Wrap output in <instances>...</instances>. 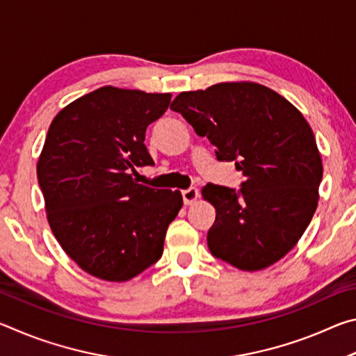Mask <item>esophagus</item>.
Here are the masks:
<instances>
[{
	"label": "esophagus",
	"mask_w": 356,
	"mask_h": 356,
	"mask_svg": "<svg viewBox=\"0 0 356 356\" xmlns=\"http://www.w3.org/2000/svg\"><path fill=\"white\" fill-rule=\"evenodd\" d=\"M182 197L186 206H191V204H195L197 201V197H200V191H197L195 186H191V188H186L182 191Z\"/></svg>",
	"instance_id": "esophagus-1"
}]
</instances>
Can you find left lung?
I'll return each mask as SVG.
<instances>
[{"instance_id":"obj_1","label":"left lung","mask_w":356,"mask_h":356,"mask_svg":"<svg viewBox=\"0 0 356 356\" xmlns=\"http://www.w3.org/2000/svg\"><path fill=\"white\" fill-rule=\"evenodd\" d=\"M171 110L213 144L216 159L234 161L245 177L238 191L213 184L202 188L216 210L207 234L210 252L245 272L278 262L311 222L323 174L303 114L252 81L180 92Z\"/></svg>"}]
</instances>
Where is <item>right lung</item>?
I'll use <instances>...</instances> for the list:
<instances>
[{
	"label": "right lung",
	"instance_id": "add662e5",
	"mask_svg": "<svg viewBox=\"0 0 356 356\" xmlns=\"http://www.w3.org/2000/svg\"><path fill=\"white\" fill-rule=\"evenodd\" d=\"M171 94L104 86L59 111L38 161L47 220L72 261L95 278H135L163 254L184 201L131 177L154 165L144 138Z\"/></svg>",
	"mask_w": 356,
	"mask_h": 356
}]
</instances>
